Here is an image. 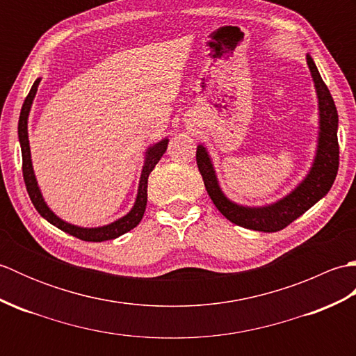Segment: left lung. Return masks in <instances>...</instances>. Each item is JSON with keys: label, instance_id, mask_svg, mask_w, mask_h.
Instances as JSON below:
<instances>
[{"label": "left lung", "instance_id": "left-lung-1", "mask_svg": "<svg viewBox=\"0 0 356 356\" xmlns=\"http://www.w3.org/2000/svg\"><path fill=\"white\" fill-rule=\"evenodd\" d=\"M306 59L312 74L316 99H318V138H316V149L311 168L293 190L268 205H240L222 191L213 159H211L207 147L203 143L197 145L195 159H197L199 171L211 200L229 222L241 226V228L261 232H277L283 229L295 218L303 216L316 202L321 200L334 185L339 159L337 136L338 113L329 88L323 82L320 72L309 53Z\"/></svg>", "mask_w": 356, "mask_h": 356}]
</instances>
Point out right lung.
<instances>
[{"label":"right lung","instance_id":"add662e5","mask_svg":"<svg viewBox=\"0 0 356 356\" xmlns=\"http://www.w3.org/2000/svg\"><path fill=\"white\" fill-rule=\"evenodd\" d=\"M41 78H38L30 92L26 97L24 104H22L21 115H19V122H18V139H19V147H21V156H22V176H24V182L27 186L29 197L32 200L33 207L36 208L38 213L45 220L56 226L61 231L70 234V236L86 240V241H105V240H113L122 236V234L131 231L133 228L139 225L142 220L143 213H145L147 208V188H148V176L149 172L154 170L156 163L161 161V157L166 151L168 147V138H163L153 145H149L145 149V157H143V165H142V172L139 179V186H138V194H136V200L131 209L122 217H119L118 220L102 225V226H95V228H86V226H78L63 220L61 217H58L53 211L49 208L47 202L42 197L41 188L38 185V180L33 171V163H32V153H30V143H29V115L30 110H32V104L38 92V86H40Z\"/></svg>","mask_w":356,"mask_h":356}]
</instances>
